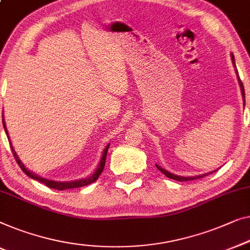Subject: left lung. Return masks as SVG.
I'll list each match as a JSON object with an SVG mask.
<instances>
[{
	"label": "left lung",
	"mask_w": 250,
	"mask_h": 250,
	"mask_svg": "<svg viewBox=\"0 0 250 250\" xmlns=\"http://www.w3.org/2000/svg\"><path fill=\"white\" fill-rule=\"evenodd\" d=\"M232 61H233V64H234V59H233V55H232ZM239 77V75H238ZM239 84H240V88H241V93H242V98H244V104H245V89H244V85H242V82L239 79ZM155 167H157L160 171L164 173V175H166L168 177V178L170 179H175L177 180V182H188V180H193V179H198V178H202V177H204L205 175H201V176H196V177H182V176H177V175H173V173L167 171V170L161 168L160 166L155 165Z\"/></svg>",
	"instance_id": "left-lung-1"
}]
</instances>
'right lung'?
I'll list each match as a JSON object with an SVG mask.
<instances>
[{"instance_id":"add662e5","label":"right lung","mask_w":250,"mask_h":250,"mask_svg":"<svg viewBox=\"0 0 250 250\" xmlns=\"http://www.w3.org/2000/svg\"><path fill=\"white\" fill-rule=\"evenodd\" d=\"M3 126H4V129H5V133L6 135L9 136L8 131H6V127H5V123H4V119H3ZM9 139V137H8ZM10 141V139H9ZM10 147H11V151H12V153L14 155V158H16V161L17 164L19 165V167L21 168V170L26 173L27 176L30 177V178L35 179V180H38V182H41L42 184H44L47 187L49 188H53V189H57V190H64V189H70V188H78V187H83V186H86L89 185V184H91L93 182H96L97 179H98V177L100 176V173L103 172L104 167V164H106V157H107V152L108 149H109V144L106 146V149L104 150L103 152V157H101V160H100V164L98 166V168H97L96 172L93 173L91 177H89V178H85V179H79V180H74V182H53V180H48V179H45V178H42V177H39L37 175H35V173H32L31 171H29V170L24 167L22 165V162L20 161V159L18 158V155L16 153V151H14L12 144L10 143Z\"/></svg>"}]
</instances>
